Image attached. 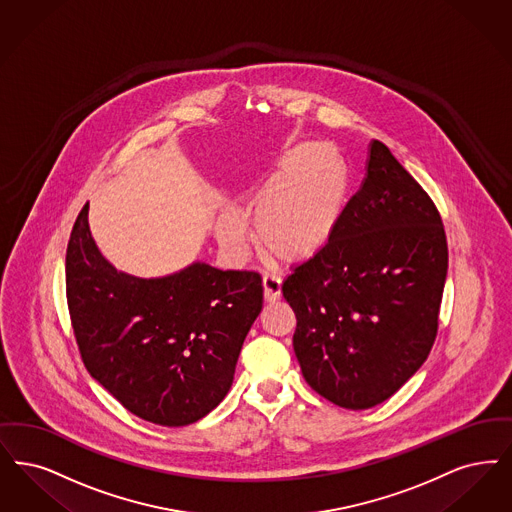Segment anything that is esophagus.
I'll list each match as a JSON object with an SVG mask.
<instances>
[{
	"label": "esophagus",
	"mask_w": 512,
	"mask_h": 512,
	"mask_svg": "<svg viewBox=\"0 0 512 512\" xmlns=\"http://www.w3.org/2000/svg\"><path fill=\"white\" fill-rule=\"evenodd\" d=\"M263 291H265V301L268 303H274L280 299L282 295V280L280 276L272 274V272H266L263 276Z\"/></svg>",
	"instance_id": "1"
}]
</instances>
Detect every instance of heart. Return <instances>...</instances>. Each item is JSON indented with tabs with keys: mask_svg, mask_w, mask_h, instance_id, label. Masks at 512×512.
<instances>
[{
	"mask_svg": "<svg viewBox=\"0 0 512 512\" xmlns=\"http://www.w3.org/2000/svg\"><path fill=\"white\" fill-rule=\"evenodd\" d=\"M347 192V165L335 150L312 143L293 146L274 179L251 200L259 244L282 261L312 257L328 244ZM219 238L232 249L244 246L246 230L238 215H223Z\"/></svg>",
	"mask_w": 512,
	"mask_h": 512,
	"instance_id": "1",
	"label": "heart"
}]
</instances>
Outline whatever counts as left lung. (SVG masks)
Instances as JSON below:
<instances>
[{
	"label": "left lung",
	"instance_id": "left-lung-1",
	"mask_svg": "<svg viewBox=\"0 0 512 512\" xmlns=\"http://www.w3.org/2000/svg\"><path fill=\"white\" fill-rule=\"evenodd\" d=\"M328 244L282 286L295 356L329 402L368 409L423 366L438 333L448 242L429 194L381 141Z\"/></svg>",
	"mask_w": 512,
	"mask_h": 512
}]
</instances>
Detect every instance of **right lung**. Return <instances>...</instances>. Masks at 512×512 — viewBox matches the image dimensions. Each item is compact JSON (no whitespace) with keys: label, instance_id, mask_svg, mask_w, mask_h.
<instances>
[{"label":"right lung","instance_id":"right-lung-1","mask_svg":"<svg viewBox=\"0 0 512 512\" xmlns=\"http://www.w3.org/2000/svg\"><path fill=\"white\" fill-rule=\"evenodd\" d=\"M87 211L66 249V303L85 368L144 421L196 423L232 385L263 308L261 276L204 263L156 280L127 276L99 253Z\"/></svg>","mask_w":512,"mask_h":512}]
</instances>
